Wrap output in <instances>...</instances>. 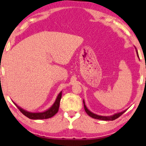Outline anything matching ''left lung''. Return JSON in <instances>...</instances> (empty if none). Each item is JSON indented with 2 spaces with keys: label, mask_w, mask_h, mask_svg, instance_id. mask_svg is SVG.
<instances>
[{
  "label": "left lung",
  "mask_w": 146,
  "mask_h": 146,
  "mask_svg": "<svg viewBox=\"0 0 146 146\" xmlns=\"http://www.w3.org/2000/svg\"><path fill=\"white\" fill-rule=\"evenodd\" d=\"M136 51H137V56H138V58H139V55H138V52H137V48H136ZM83 103H84V107L85 111H86V113L88 114L90 117H93V118H94V119H96L103 120V121H113V120L116 119L118 118V117H119L122 115V114H123L125 111H126V110H123V111L120 112V113H117L114 114L113 115H111V116H102V115H96V114L92 113L91 111H90V110L87 108L86 104H85L84 100H83Z\"/></svg>",
  "instance_id": "left-lung-1"
}]
</instances>
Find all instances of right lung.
Wrapping results in <instances>:
<instances>
[{
  "mask_svg": "<svg viewBox=\"0 0 146 146\" xmlns=\"http://www.w3.org/2000/svg\"><path fill=\"white\" fill-rule=\"evenodd\" d=\"M62 91H61L58 94L56 101H55L53 104L48 109L45 110L44 112H40V113H31V112H29L27 110L23 109V108H21L19 106H18L14 102V104L16 106V107L23 115H25L27 117H28V118L31 119H48L54 116L58 113V110H59L60 102L62 98Z\"/></svg>",
  "mask_w": 146,
  "mask_h": 146,
  "instance_id": "1",
  "label": "right lung"
}]
</instances>
